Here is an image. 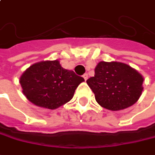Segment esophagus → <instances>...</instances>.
<instances>
[{
  "label": "esophagus",
  "mask_w": 155,
  "mask_h": 155,
  "mask_svg": "<svg viewBox=\"0 0 155 155\" xmlns=\"http://www.w3.org/2000/svg\"><path fill=\"white\" fill-rule=\"evenodd\" d=\"M83 78H84V80L86 81V80L88 79V74L87 73L84 74V75H83Z\"/></svg>",
  "instance_id": "obj_1"
}]
</instances>
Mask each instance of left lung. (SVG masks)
<instances>
[{"instance_id": "1", "label": "left lung", "mask_w": 155, "mask_h": 155, "mask_svg": "<svg viewBox=\"0 0 155 155\" xmlns=\"http://www.w3.org/2000/svg\"><path fill=\"white\" fill-rule=\"evenodd\" d=\"M143 77L128 64L99 62L94 77L87 79L95 99L105 109L120 111L135 104L143 91Z\"/></svg>"}]
</instances>
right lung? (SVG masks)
<instances>
[{"label":"right lung","instance_id":"right-lung-1","mask_svg":"<svg viewBox=\"0 0 155 155\" xmlns=\"http://www.w3.org/2000/svg\"><path fill=\"white\" fill-rule=\"evenodd\" d=\"M84 81L73 71L64 69L58 60L34 64L20 78L25 97L35 105L51 110L69 102Z\"/></svg>","mask_w":155,"mask_h":155}]
</instances>
